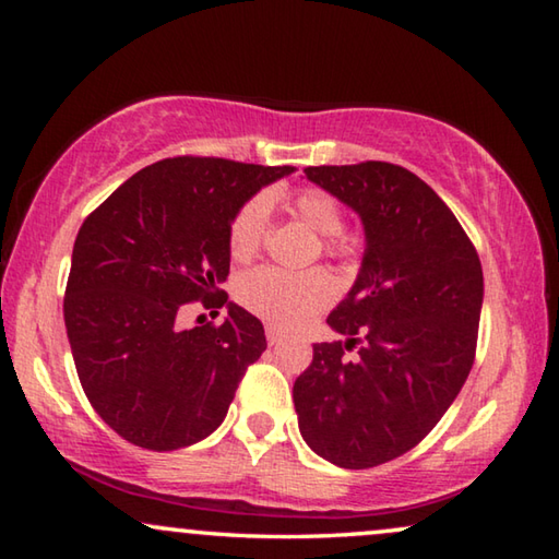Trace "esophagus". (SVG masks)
Returning <instances> with one entry per match:
<instances>
[{
  "label": "esophagus",
  "mask_w": 559,
  "mask_h": 559,
  "mask_svg": "<svg viewBox=\"0 0 559 559\" xmlns=\"http://www.w3.org/2000/svg\"><path fill=\"white\" fill-rule=\"evenodd\" d=\"M283 337H286V333H283L281 328H276V325L266 323V340H269V345H278Z\"/></svg>",
  "instance_id": "obj_1"
}]
</instances>
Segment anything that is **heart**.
Returning a JSON list of instances; mask_svg holds the SVG:
<instances>
[{
	"label": "heart",
	"instance_id": "1",
	"mask_svg": "<svg viewBox=\"0 0 559 559\" xmlns=\"http://www.w3.org/2000/svg\"><path fill=\"white\" fill-rule=\"evenodd\" d=\"M288 210L308 229L325 236L323 249L330 257H347L349 249H353L343 236V204L337 202V197L325 192V189H298L288 200ZM266 236L269 204L263 197H253L234 214L229 231H226L229 257L239 263L251 261L253 257H259L263 243H266ZM335 296L337 283L323 269L290 273L283 269L263 266L243 273L239 283H236V298H239L241 306L278 328H298L308 323L318 310L330 306Z\"/></svg>",
	"mask_w": 559,
	"mask_h": 559
}]
</instances>
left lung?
I'll return each instance as SVG.
<instances>
[{"mask_svg":"<svg viewBox=\"0 0 559 559\" xmlns=\"http://www.w3.org/2000/svg\"><path fill=\"white\" fill-rule=\"evenodd\" d=\"M362 216L367 249L328 325L347 340L313 345L293 384L302 439L343 468L414 449L456 400L476 359L484 269L456 216L392 163L306 167ZM355 346L358 357L344 353Z\"/></svg>","mask_w":559,"mask_h":559,"instance_id":"left-lung-1","label":"left lung"}]
</instances>
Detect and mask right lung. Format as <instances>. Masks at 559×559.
<instances>
[{
  "label": "right lung",
  "instance_id": "1",
  "mask_svg": "<svg viewBox=\"0 0 559 559\" xmlns=\"http://www.w3.org/2000/svg\"><path fill=\"white\" fill-rule=\"evenodd\" d=\"M293 167L167 157L132 175L73 243L63 320L93 409L150 451L202 441L224 421L241 377L266 349L257 316L227 302L222 326L178 328L187 301L221 307L226 231L243 202Z\"/></svg>",
  "mask_w": 559,
  "mask_h": 559
}]
</instances>
